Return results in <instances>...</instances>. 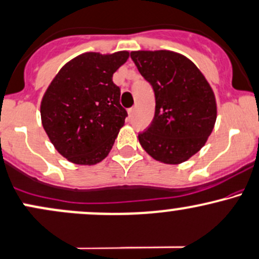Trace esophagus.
Returning a JSON list of instances; mask_svg holds the SVG:
<instances>
[{
  "label": "esophagus",
  "instance_id": "1",
  "mask_svg": "<svg viewBox=\"0 0 259 259\" xmlns=\"http://www.w3.org/2000/svg\"><path fill=\"white\" fill-rule=\"evenodd\" d=\"M127 113H129L130 118H133V116H134V114H135V108H130V109L127 110Z\"/></svg>",
  "mask_w": 259,
  "mask_h": 259
}]
</instances>
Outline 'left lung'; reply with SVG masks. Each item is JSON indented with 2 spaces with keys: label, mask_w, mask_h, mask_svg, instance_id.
Instances as JSON below:
<instances>
[{
  "label": "left lung",
  "mask_w": 259,
  "mask_h": 259,
  "mask_svg": "<svg viewBox=\"0 0 259 259\" xmlns=\"http://www.w3.org/2000/svg\"><path fill=\"white\" fill-rule=\"evenodd\" d=\"M133 61L155 92V115L139 134L155 160L178 164L197 153L217 121V102L203 73L189 59L168 50L132 51Z\"/></svg>",
  "instance_id": "left-lung-1"
}]
</instances>
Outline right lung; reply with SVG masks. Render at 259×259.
<instances>
[{"mask_svg":"<svg viewBox=\"0 0 259 259\" xmlns=\"http://www.w3.org/2000/svg\"><path fill=\"white\" fill-rule=\"evenodd\" d=\"M127 58V51L84 53L67 62L48 87L40 104L42 127L72 163L96 164L112 150L127 116L113 73Z\"/></svg>","mask_w":259,"mask_h":259,"instance_id":"obj_1","label":"right lung"}]
</instances>
